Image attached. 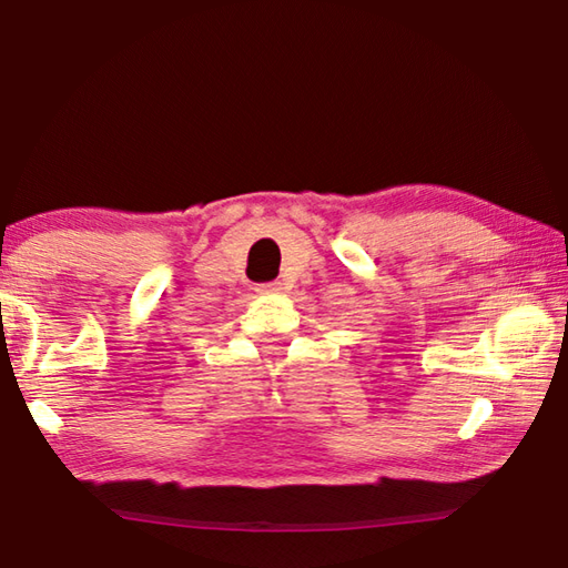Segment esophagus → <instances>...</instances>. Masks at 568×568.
Returning <instances> with one entry per match:
<instances>
[{
    "label": "esophagus",
    "instance_id": "1",
    "mask_svg": "<svg viewBox=\"0 0 568 568\" xmlns=\"http://www.w3.org/2000/svg\"><path fill=\"white\" fill-rule=\"evenodd\" d=\"M261 293H277L281 291V283H263L261 287H257Z\"/></svg>",
    "mask_w": 568,
    "mask_h": 568
}]
</instances>
